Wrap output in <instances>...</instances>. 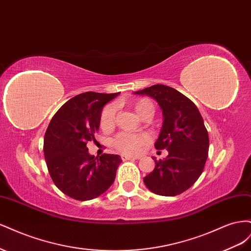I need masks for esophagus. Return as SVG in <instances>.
Here are the masks:
<instances>
[{
  "label": "esophagus",
  "instance_id": "obj_1",
  "mask_svg": "<svg viewBox=\"0 0 251 251\" xmlns=\"http://www.w3.org/2000/svg\"><path fill=\"white\" fill-rule=\"evenodd\" d=\"M139 158H140L139 156H130V155H126V154L121 155V159H123L124 161H126V160H137V159H139Z\"/></svg>",
  "mask_w": 251,
  "mask_h": 251
}]
</instances>
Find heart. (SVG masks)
<instances>
[{
	"mask_svg": "<svg viewBox=\"0 0 251 251\" xmlns=\"http://www.w3.org/2000/svg\"><path fill=\"white\" fill-rule=\"evenodd\" d=\"M135 112L142 118L149 113H154L155 107L149 98H140L133 102ZM116 114V107L114 104H109L101 113L100 126L102 128H109L114 125ZM149 140V136L146 134H133V133H120L114 139L113 144L117 150L127 154H136L141 150L142 146Z\"/></svg>",
	"mask_w": 251,
	"mask_h": 251,
	"instance_id": "1",
	"label": "heart"
}]
</instances>
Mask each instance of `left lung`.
Returning a JSON list of instances; mask_svg holds the SVG:
<instances>
[{
	"label": "left lung",
	"mask_w": 251,
	"mask_h": 251,
	"mask_svg": "<svg viewBox=\"0 0 251 251\" xmlns=\"http://www.w3.org/2000/svg\"><path fill=\"white\" fill-rule=\"evenodd\" d=\"M135 94L154 98L162 110L155 148L169 151L163 160L153 157L155 169L143 178L144 184L156 195H180L201 176L208 156V133L201 114L191 100L169 86L154 85Z\"/></svg>",
	"instance_id": "left-lung-1"
}]
</instances>
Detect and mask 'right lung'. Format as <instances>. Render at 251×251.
Here are the masks:
<instances>
[{
  "mask_svg": "<svg viewBox=\"0 0 251 251\" xmlns=\"http://www.w3.org/2000/svg\"><path fill=\"white\" fill-rule=\"evenodd\" d=\"M118 93L85 92L68 100L51 119L44 138L45 160L59 191L71 198L88 201L105 193L113 184L120 156L89 154L101 112Z\"/></svg>",
  "mask_w": 251,
  "mask_h": 251,
  "instance_id": "obj_1",
  "label": "right lung"
}]
</instances>
